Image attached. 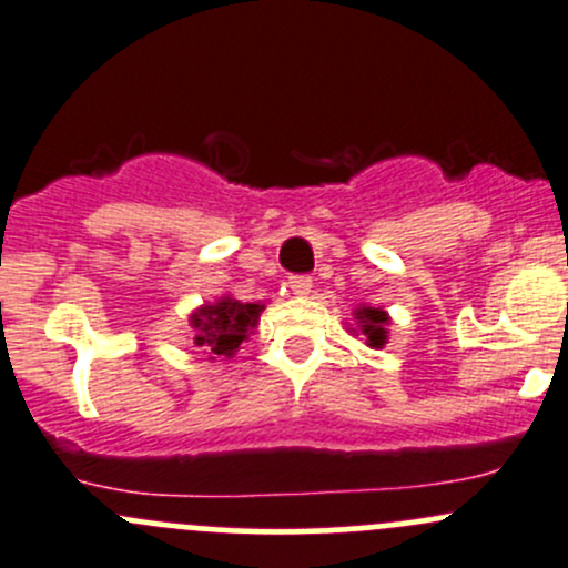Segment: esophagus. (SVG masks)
Returning <instances> with one entry per match:
<instances>
[{
	"instance_id": "obj_1",
	"label": "esophagus",
	"mask_w": 568,
	"mask_h": 568,
	"mask_svg": "<svg viewBox=\"0 0 568 568\" xmlns=\"http://www.w3.org/2000/svg\"><path fill=\"white\" fill-rule=\"evenodd\" d=\"M288 288L294 296H307L313 288V280L305 277V274H294V277L288 280Z\"/></svg>"
}]
</instances>
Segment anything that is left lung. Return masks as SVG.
I'll return each instance as SVG.
<instances>
[{
  "instance_id": "obj_1",
  "label": "left lung",
  "mask_w": 568,
  "mask_h": 568,
  "mask_svg": "<svg viewBox=\"0 0 568 568\" xmlns=\"http://www.w3.org/2000/svg\"><path fill=\"white\" fill-rule=\"evenodd\" d=\"M357 326H352V335H363L365 346L371 348H382L387 343V326H390V316L382 307H371V305H359L352 311Z\"/></svg>"
}]
</instances>
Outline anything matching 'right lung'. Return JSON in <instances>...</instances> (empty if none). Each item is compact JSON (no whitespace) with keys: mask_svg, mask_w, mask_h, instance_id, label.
<instances>
[{"mask_svg":"<svg viewBox=\"0 0 568 568\" xmlns=\"http://www.w3.org/2000/svg\"><path fill=\"white\" fill-rule=\"evenodd\" d=\"M261 302L233 300L231 294L220 296L216 302L194 307L189 313V326L194 332V346L216 363V359H231L244 341H250L257 329V321L263 313Z\"/></svg>","mask_w":568,"mask_h":568,"instance_id":"add662e5","label":"right lung"}]
</instances>
